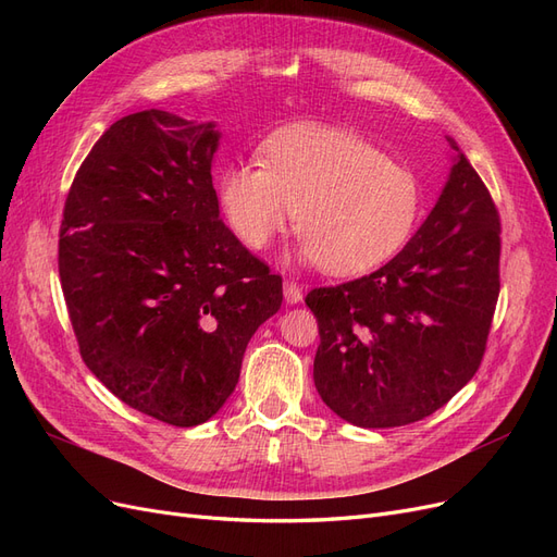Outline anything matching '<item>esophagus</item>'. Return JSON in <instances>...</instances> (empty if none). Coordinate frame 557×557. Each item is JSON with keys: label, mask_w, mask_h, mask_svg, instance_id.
<instances>
[{"label": "esophagus", "mask_w": 557, "mask_h": 557, "mask_svg": "<svg viewBox=\"0 0 557 557\" xmlns=\"http://www.w3.org/2000/svg\"><path fill=\"white\" fill-rule=\"evenodd\" d=\"M283 297H285V301H288V305H299L301 297H305V293H301V288H299L297 283L285 281L283 283Z\"/></svg>", "instance_id": "obj_1"}]
</instances>
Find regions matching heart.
<instances>
[{
    "label": "heart",
    "instance_id": "b5f03b06",
    "mask_svg": "<svg viewBox=\"0 0 557 557\" xmlns=\"http://www.w3.org/2000/svg\"><path fill=\"white\" fill-rule=\"evenodd\" d=\"M218 201L246 248H267L297 213L305 237L299 258L325 264L334 276H360L409 242L423 211V185L356 134L299 125L262 146V166H227Z\"/></svg>",
    "mask_w": 557,
    "mask_h": 557
}]
</instances>
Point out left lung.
<instances>
[{"mask_svg":"<svg viewBox=\"0 0 557 557\" xmlns=\"http://www.w3.org/2000/svg\"><path fill=\"white\" fill-rule=\"evenodd\" d=\"M455 150L425 223L374 274L315 288V391L369 430L423 420L476 374L499 295V215L481 176Z\"/></svg>","mask_w":557,"mask_h":557,"instance_id":"left-lung-1","label":"left lung"}]
</instances>
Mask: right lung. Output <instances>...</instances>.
I'll return each mask as SVG.
<instances>
[{
  "label": "right lung",
  "instance_id": "right-lung-1",
  "mask_svg": "<svg viewBox=\"0 0 557 557\" xmlns=\"http://www.w3.org/2000/svg\"><path fill=\"white\" fill-rule=\"evenodd\" d=\"M215 123L148 109L115 121L64 201L60 281L81 358L127 407L176 428L234 393L281 276L221 221Z\"/></svg>",
  "mask_w": 557,
  "mask_h": 557
}]
</instances>
